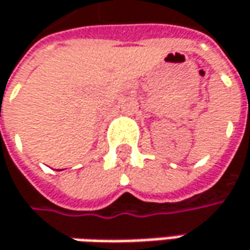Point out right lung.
<instances>
[{
    "label": "right lung",
    "instance_id": "right-lung-1",
    "mask_svg": "<svg viewBox=\"0 0 250 250\" xmlns=\"http://www.w3.org/2000/svg\"><path fill=\"white\" fill-rule=\"evenodd\" d=\"M60 171H61V169H60Z\"/></svg>",
    "mask_w": 250,
    "mask_h": 250
}]
</instances>
